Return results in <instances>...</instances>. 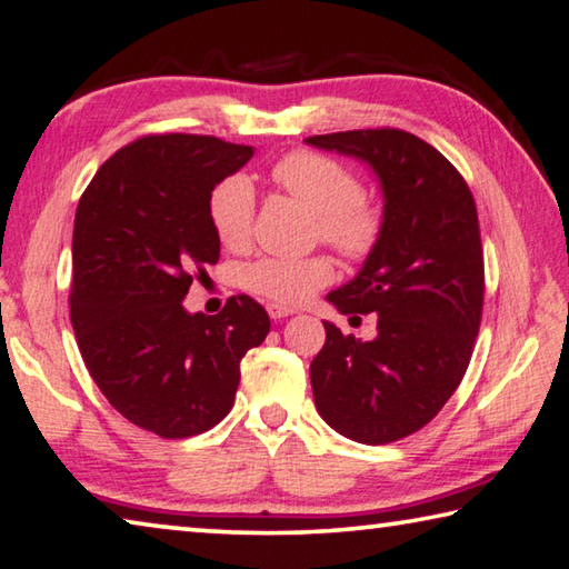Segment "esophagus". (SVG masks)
I'll list each match as a JSON object with an SVG mask.
<instances>
[{"mask_svg": "<svg viewBox=\"0 0 569 569\" xmlns=\"http://www.w3.org/2000/svg\"><path fill=\"white\" fill-rule=\"evenodd\" d=\"M267 312H270V317H272L274 321H280V319H284V317H292L295 309H292V307H284V305L270 302V305H267Z\"/></svg>", "mask_w": 569, "mask_h": 569, "instance_id": "34e87169", "label": "esophagus"}]
</instances>
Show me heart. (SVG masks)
<instances>
[{"label":"heart","instance_id":"b5f03b06","mask_svg":"<svg viewBox=\"0 0 569 569\" xmlns=\"http://www.w3.org/2000/svg\"><path fill=\"white\" fill-rule=\"evenodd\" d=\"M277 188L315 212V234L347 260H363L381 240L383 210L363 198L351 168L317 151H292L272 166ZM208 218L224 248H242L252 234L254 188L240 173L222 178L208 200ZM335 267L325 254H264L242 270V284L274 305H302L331 282Z\"/></svg>","mask_w":569,"mask_h":569}]
</instances>
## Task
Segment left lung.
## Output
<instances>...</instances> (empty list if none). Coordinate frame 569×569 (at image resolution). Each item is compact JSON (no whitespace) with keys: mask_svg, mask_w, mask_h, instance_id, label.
<instances>
[{"mask_svg":"<svg viewBox=\"0 0 569 569\" xmlns=\"http://www.w3.org/2000/svg\"><path fill=\"white\" fill-rule=\"evenodd\" d=\"M305 141L361 158L383 192L377 250L327 295L341 315H379V335L359 341L325 321L309 367L317 411L351 441H401L443 409L473 353L486 292L476 200L451 160L399 128Z\"/></svg>","mask_w":569,"mask_h":569,"instance_id":"8db88e82","label":"left lung"}]
</instances>
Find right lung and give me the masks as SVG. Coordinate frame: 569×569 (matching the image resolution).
<instances>
[{
  "label": "right lung",
  "instance_id": "right-lung-1",
  "mask_svg": "<svg viewBox=\"0 0 569 569\" xmlns=\"http://www.w3.org/2000/svg\"><path fill=\"white\" fill-rule=\"evenodd\" d=\"M216 136L151 133L116 151L83 190L71 242V325L113 409L160 438L208 431L230 413L240 361L270 317L238 295L188 315L192 277L220 260L210 192L252 158Z\"/></svg>",
  "mask_w": 569,
  "mask_h": 569
}]
</instances>
